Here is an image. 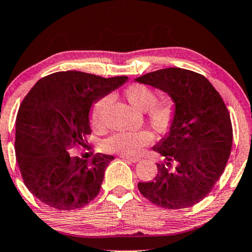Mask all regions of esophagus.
<instances>
[{"mask_svg": "<svg viewBox=\"0 0 252 252\" xmlns=\"http://www.w3.org/2000/svg\"><path fill=\"white\" fill-rule=\"evenodd\" d=\"M121 158H123V160H128L130 162H133V163H135V162H138L141 158H135V157H128V156H121Z\"/></svg>", "mask_w": 252, "mask_h": 252, "instance_id": "34e87169", "label": "esophagus"}]
</instances>
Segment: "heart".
<instances>
[{
  "instance_id": "1",
  "label": "heart",
  "mask_w": 252,
  "mask_h": 252,
  "mask_svg": "<svg viewBox=\"0 0 252 252\" xmlns=\"http://www.w3.org/2000/svg\"><path fill=\"white\" fill-rule=\"evenodd\" d=\"M125 98L131 106L144 110L146 121L154 134L165 136L172 130L178 115V103L170 95L156 99V92L144 84H133L125 90ZM110 101V95H104L96 100L90 113V123L94 128L102 126L104 109ZM152 134L148 129L135 131H119L103 143L104 149L126 156H137L143 148L152 142Z\"/></svg>"
}]
</instances>
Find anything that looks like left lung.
Listing matches in <instances>:
<instances>
[{"label": "left lung", "instance_id": "1", "mask_svg": "<svg viewBox=\"0 0 252 252\" xmlns=\"http://www.w3.org/2000/svg\"><path fill=\"white\" fill-rule=\"evenodd\" d=\"M135 81L160 89L178 103L175 126L153 148L163 158L158 175L138 183V190L160 207H190L211 192L225 169L233 138L229 110L210 81L189 69H158Z\"/></svg>", "mask_w": 252, "mask_h": 252}]
</instances>
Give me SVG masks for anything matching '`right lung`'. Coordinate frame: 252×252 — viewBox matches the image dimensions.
<instances>
[{
    "instance_id": "obj_1",
    "label": "right lung",
    "mask_w": 252,
    "mask_h": 252,
    "mask_svg": "<svg viewBox=\"0 0 252 252\" xmlns=\"http://www.w3.org/2000/svg\"><path fill=\"white\" fill-rule=\"evenodd\" d=\"M127 80L56 72L38 81L22 100L15 122V157L23 183L40 202L73 211L98 196L114 157L88 148L89 113L92 103ZM80 146L85 153L75 156L72 150Z\"/></svg>"
}]
</instances>
